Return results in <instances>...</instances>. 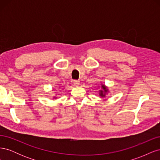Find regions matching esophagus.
Listing matches in <instances>:
<instances>
[{
  "label": "esophagus",
  "instance_id": "1",
  "mask_svg": "<svg viewBox=\"0 0 160 160\" xmlns=\"http://www.w3.org/2000/svg\"><path fill=\"white\" fill-rule=\"evenodd\" d=\"M73 83L75 86H79V85L80 84V81L79 80H74Z\"/></svg>",
  "mask_w": 160,
  "mask_h": 160
}]
</instances>
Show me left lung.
Listing matches in <instances>:
<instances>
[{"instance_id":"8db88e82","label":"left lung","mask_w":160,"mask_h":160,"mask_svg":"<svg viewBox=\"0 0 160 160\" xmlns=\"http://www.w3.org/2000/svg\"><path fill=\"white\" fill-rule=\"evenodd\" d=\"M108 92H109V90L107 87H106L105 85H101V89L99 91V96H101V98H105V95L108 94Z\"/></svg>"}]
</instances>
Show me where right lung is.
<instances>
[{
  "instance_id": "add662e5",
  "label": "right lung",
  "mask_w": 160,
  "mask_h": 160,
  "mask_svg": "<svg viewBox=\"0 0 160 160\" xmlns=\"http://www.w3.org/2000/svg\"><path fill=\"white\" fill-rule=\"evenodd\" d=\"M55 98V99H56L57 98H56V97H54V98Z\"/></svg>"
}]
</instances>
